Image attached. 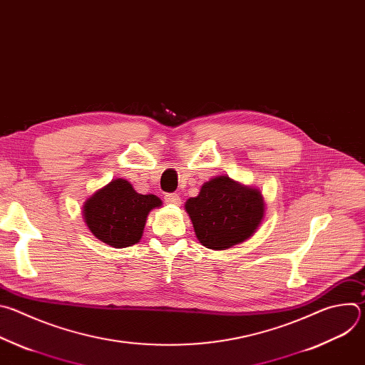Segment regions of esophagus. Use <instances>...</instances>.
Returning <instances> with one entry per match:
<instances>
[{
    "instance_id": "obj_1",
    "label": "esophagus",
    "mask_w": 365,
    "mask_h": 365,
    "mask_svg": "<svg viewBox=\"0 0 365 365\" xmlns=\"http://www.w3.org/2000/svg\"><path fill=\"white\" fill-rule=\"evenodd\" d=\"M165 202L169 203V205H180L182 203V199H180V195L179 193H168L165 196Z\"/></svg>"
}]
</instances>
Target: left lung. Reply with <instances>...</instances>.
Returning a JSON list of instances; mask_svg holds the SVG:
<instances>
[{
    "instance_id": "left-lung-1",
    "label": "left lung",
    "mask_w": 365,
    "mask_h": 365,
    "mask_svg": "<svg viewBox=\"0 0 365 365\" xmlns=\"http://www.w3.org/2000/svg\"><path fill=\"white\" fill-rule=\"evenodd\" d=\"M185 207L197 240L212 250H227L245 241L264 217L262 193L227 176L203 183L199 195L187 199Z\"/></svg>"
}]
</instances>
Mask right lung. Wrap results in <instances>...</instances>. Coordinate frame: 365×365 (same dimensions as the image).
<instances>
[{
    "mask_svg": "<svg viewBox=\"0 0 365 365\" xmlns=\"http://www.w3.org/2000/svg\"><path fill=\"white\" fill-rule=\"evenodd\" d=\"M160 205L158 196L140 195L130 182L115 179L86 200L83 217L98 240L124 248L140 241L148 212Z\"/></svg>",
    "mask_w": 365,
    "mask_h": 365,
    "instance_id": "1",
    "label": "right lung"
}]
</instances>
